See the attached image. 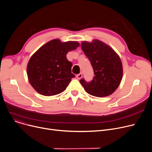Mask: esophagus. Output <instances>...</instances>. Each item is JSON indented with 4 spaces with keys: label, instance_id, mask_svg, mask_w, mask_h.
Returning <instances> with one entry per match:
<instances>
[{
    "label": "esophagus",
    "instance_id": "34e87169",
    "mask_svg": "<svg viewBox=\"0 0 152 152\" xmlns=\"http://www.w3.org/2000/svg\"><path fill=\"white\" fill-rule=\"evenodd\" d=\"M83 77V74L81 73H80L79 74H78V75H76V77L78 79H81V77Z\"/></svg>",
    "mask_w": 152,
    "mask_h": 152
}]
</instances>
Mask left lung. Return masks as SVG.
<instances>
[{
  "label": "left lung",
  "instance_id": "8db88e82",
  "mask_svg": "<svg viewBox=\"0 0 152 152\" xmlns=\"http://www.w3.org/2000/svg\"><path fill=\"white\" fill-rule=\"evenodd\" d=\"M82 50L91 61L94 76L91 82L81 79L79 82L89 94L97 97L112 94L120 84L123 65L118 55L107 44L95 39L83 41Z\"/></svg>",
  "mask_w": 152,
  "mask_h": 152
}]
</instances>
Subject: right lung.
Here are the masks:
<instances>
[{
  "instance_id": "obj_1",
  "label": "right lung",
  "mask_w": 152,
  "mask_h": 152,
  "mask_svg": "<svg viewBox=\"0 0 152 152\" xmlns=\"http://www.w3.org/2000/svg\"><path fill=\"white\" fill-rule=\"evenodd\" d=\"M76 41L61 42L53 39L33 55L27 65V75L32 87L40 94L52 96L63 92L75 75L73 64L66 58L68 52L75 50Z\"/></svg>"
}]
</instances>
